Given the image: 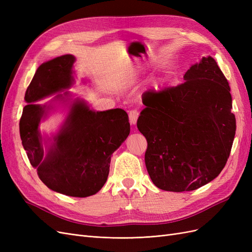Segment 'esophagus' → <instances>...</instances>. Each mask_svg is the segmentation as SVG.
I'll use <instances>...</instances> for the list:
<instances>
[{"mask_svg":"<svg viewBox=\"0 0 252 252\" xmlns=\"http://www.w3.org/2000/svg\"><path fill=\"white\" fill-rule=\"evenodd\" d=\"M128 118H129V122H130V124L135 125L136 121H138V118H139V111L135 109L130 110L128 113Z\"/></svg>","mask_w":252,"mask_h":252,"instance_id":"esophagus-1","label":"esophagus"}]
</instances>
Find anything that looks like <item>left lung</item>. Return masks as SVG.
<instances>
[{
    "label": "left lung",
    "instance_id": "8db88e82",
    "mask_svg": "<svg viewBox=\"0 0 252 252\" xmlns=\"http://www.w3.org/2000/svg\"><path fill=\"white\" fill-rule=\"evenodd\" d=\"M184 80L147 91L138 120L147 140L149 177L158 188L173 192L191 191L218 177L236 128L229 84L215 59L203 58Z\"/></svg>",
    "mask_w": 252,
    "mask_h": 252
}]
</instances>
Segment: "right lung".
<instances>
[{
	"label": "right lung",
	"instance_id": "add662e5",
	"mask_svg": "<svg viewBox=\"0 0 252 252\" xmlns=\"http://www.w3.org/2000/svg\"><path fill=\"white\" fill-rule=\"evenodd\" d=\"M74 57L65 55L37 68L25 94L28 105L20 120V135L30 164L45 185L65 195L86 197L107 181L111 155L126 140L130 124L123 109L95 112L77 101L44 156L39 124L46 108L33 102L69 87Z\"/></svg>",
	"mask_w": 252,
	"mask_h": 252
}]
</instances>
